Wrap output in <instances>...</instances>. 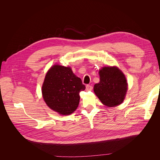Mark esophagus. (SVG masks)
I'll return each instance as SVG.
<instances>
[{
	"label": "esophagus",
	"instance_id": "obj_1",
	"mask_svg": "<svg viewBox=\"0 0 160 160\" xmlns=\"http://www.w3.org/2000/svg\"><path fill=\"white\" fill-rule=\"evenodd\" d=\"M92 86L91 85H87L86 86V91H91L92 89Z\"/></svg>",
	"mask_w": 160,
	"mask_h": 160
}]
</instances>
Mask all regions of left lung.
<instances>
[{
	"instance_id": "obj_1",
	"label": "left lung",
	"mask_w": 160,
	"mask_h": 160,
	"mask_svg": "<svg viewBox=\"0 0 160 160\" xmlns=\"http://www.w3.org/2000/svg\"><path fill=\"white\" fill-rule=\"evenodd\" d=\"M100 82L94 92L101 102L108 107L121 104L125 98L128 83L123 72L117 67H104L99 71Z\"/></svg>"
}]
</instances>
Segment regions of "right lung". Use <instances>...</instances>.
I'll return each mask as SVG.
<instances>
[{"instance_id": "obj_1", "label": "right lung", "mask_w": 160, "mask_h": 160, "mask_svg": "<svg viewBox=\"0 0 160 160\" xmlns=\"http://www.w3.org/2000/svg\"><path fill=\"white\" fill-rule=\"evenodd\" d=\"M86 86L71 67L60 65L51 67L42 86V95L51 110L63 115L73 113L78 106L80 92Z\"/></svg>"}]
</instances>
